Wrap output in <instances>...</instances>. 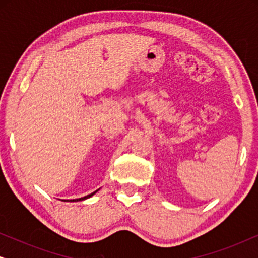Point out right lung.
<instances>
[{"label":"right lung","instance_id":"right-lung-1","mask_svg":"<svg viewBox=\"0 0 258 258\" xmlns=\"http://www.w3.org/2000/svg\"><path fill=\"white\" fill-rule=\"evenodd\" d=\"M100 190V189H98ZM98 190H96V191H94V192H91V194H89V195H87V196H84V197H81V199H76V200H68V202H79V201H84V200H87V199H89V197H91L93 195H95V194H96ZM64 201H67V200H64Z\"/></svg>","mask_w":258,"mask_h":258}]
</instances>
